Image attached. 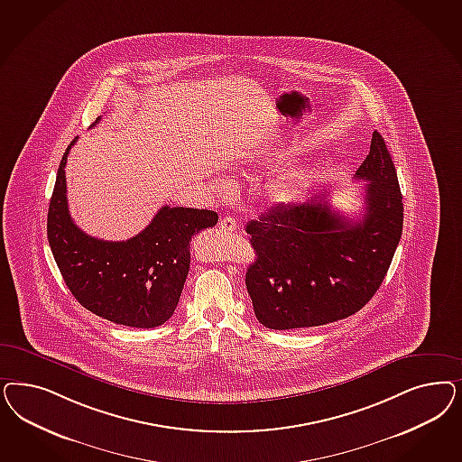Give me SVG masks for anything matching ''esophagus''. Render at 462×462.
I'll return each mask as SVG.
<instances>
[{"mask_svg": "<svg viewBox=\"0 0 462 462\" xmlns=\"http://www.w3.org/2000/svg\"><path fill=\"white\" fill-rule=\"evenodd\" d=\"M219 229H223L226 233H233V231H236L238 229V223L233 219V217H223L221 221H219Z\"/></svg>", "mask_w": 462, "mask_h": 462, "instance_id": "34e87169", "label": "esophagus"}]
</instances>
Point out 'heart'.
Instances as JSON below:
<instances>
[{
	"label": "heart",
	"instance_id": "heart-1",
	"mask_svg": "<svg viewBox=\"0 0 462 462\" xmlns=\"http://www.w3.org/2000/svg\"><path fill=\"white\" fill-rule=\"evenodd\" d=\"M281 160L279 152H265L254 160V166H273ZM223 189H229V183H221ZM300 192V180L292 173L277 175L268 181V200L275 206H287L291 204Z\"/></svg>",
	"mask_w": 462,
	"mask_h": 462
}]
</instances>
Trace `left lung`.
I'll list each match as a JSON object with an SVG mask.
<instances>
[{
    "label": "left lung",
    "instance_id": "1",
    "mask_svg": "<svg viewBox=\"0 0 462 462\" xmlns=\"http://www.w3.org/2000/svg\"><path fill=\"white\" fill-rule=\"evenodd\" d=\"M364 214L348 219L325 197L275 206L246 224L254 263L246 289L270 329L321 327L362 310L386 277L402 231V195L383 135L356 171Z\"/></svg>",
    "mask_w": 462,
    "mask_h": 462
}]
</instances>
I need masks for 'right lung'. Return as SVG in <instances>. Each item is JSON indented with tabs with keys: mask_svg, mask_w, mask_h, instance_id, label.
I'll return each mask as SVG.
<instances>
[{
	"mask_svg": "<svg viewBox=\"0 0 462 462\" xmlns=\"http://www.w3.org/2000/svg\"><path fill=\"white\" fill-rule=\"evenodd\" d=\"M75 143L60 160L47 214V238L60 275L91 313L124 327H160L179 304L192 236L216 226L219 216L208 208L163 206L134 238L88 236L73 223L66 197L64 168Z\"/></svg>",
	"mask_w": 462,
	"mask_h": 462,
	"instance_id": "obj_1",
	"label": "right lung"
}]
</instances>
